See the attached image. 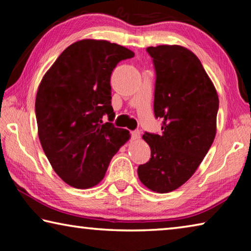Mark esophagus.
<instances>
[{"label": "esophagus", "mask_w": 251, "mask_h": 251, "mask_svg": "<svg viewBox=\"0 0 251 251\" xmlns=\"http://www.w3.org/2000/svg\"><path fill=\"white\" fill-rule=\"evenodd\" d=\"M131 138L135 139V141H136V139L141 138V131H139V130H133V131H131Z\"/></svg>", "instance_id": "obj_1"}]
</instances>
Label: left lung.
I'll return each mask as SVG.
<instances>
[{
    "instance_id": "8db88e82",
    "label": "left lung",
    "mask_w": 251,
    "mask_h": 251,
    "mask_svg": "<svg viewBox=\"0 0 251 251\" xmlns=\"http://www.w3.org/2000/svg\"><path fill=\"white\" fill-rule=\"evenodd\" d=\"M156 72L154 113L163 133L143 135L151 159L137 173L157 193L177 189L196 172L216 135L219 100L214 84L193 52L179 45L146 49Z\"/></svg>"
}]
</instances>
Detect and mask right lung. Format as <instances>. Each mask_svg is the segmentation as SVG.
Returning a JSON list of instances; mask_svg holds the SVG:
<instances>
[{
  "label": "right lung",
  "instance_id": "obj_1",
  "mask_svg": "<svg viewBox=\"0 0 251 251\" xmlns=\"http://www.w3.org/2000/svg\"><path fill=\"white\" fill-rule=\"evenodd\" d=\"M133 56L108 41L82 40L63 50L41 80L35 100L41 145L55 173L72 187L99 184L130 137L112 123L110 75ZM104 115L109 122L102 123Z\"/></svg>",
  "mask_w": 251,
  "mask_h": 251
}]
</instances>
